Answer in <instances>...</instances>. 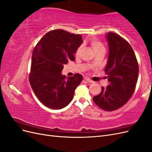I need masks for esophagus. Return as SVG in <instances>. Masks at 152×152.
Masks as SVG:
<instances>
[{
  "instance_id": "1",
  "label": "esophagus",
  "mask_w": 152,
  "mask_h": 152,
  "mask_svg": "<svg viewBox=\"0 0 152 152\" xmlns=\"http://www.w3.org/2000/svg\"><path fill=\"white\" fill-rule=\"evenodd\" d=\"M84 80H86L87 82H89V83H93V81L89 79V78H88L87 77H84Z\"/></svg>"
}]
</instances>
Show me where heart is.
I'll list each match as a JSON object with an SVG mask.
<instances>
[{
  "instance_id": "b5f03b06",
  "label": "heart",
  "mask_w": 152,
  "mask_h": 152,
  "mask_svg": "<svg viewBox=\"0 0 152 152\" xmlns=\"http://www.w3.org/2000/svg\"><path fill=\"white\" fill-rule=\"evenodd\" d=\"M91 45L92 48H93V49H94L95 53L99 51V50H104V45H103V44L96 39H92L91 40ZM81 49H82V46H80V47L78 48V49L76 50V54L77 55H78L80 53Z\"/></svg>"
}]
</instances>
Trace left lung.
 I'll return each mask as SVG.
<instances>
[{"mask_svg": "<svg viewBox=\"0 0 152 152\" xmlns=\"http://www.w3.org/2000/svg\"><path fill=\"white\" fill-rule=\"evenodd\" d=\"M105 37L109 53L104 72L109 84L102 87V91L94 96L93 101L99 108L110 112L122 107L132 96L139 67L134 50L125 39L113 32Z\"/></svg>", "mask_w": 152, "mask_h": 152, "instance_id": "8db88e82", "label": "left lung"}]
</instances>
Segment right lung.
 I'll return each mask as SVG.
<instances>
[{"label": "right lung", "mask_w": 152, "mask_h": 152, "mask_svg": "<svg viewBox=\"0 0 152 152\" xmlns=\"http://www.w3.org/2000/svg\"><path fill=\"white\" fill-rule=\"evenodd\" d=\"M82 35L63 30L45 34L32 54L29 81L37 97L45 107L59 110L73 99L83 77L79 73L66 78L61 74L64 65L74 61V54L83 42Z\"/></svg>", "instance_id": "1"}]
</instances>
